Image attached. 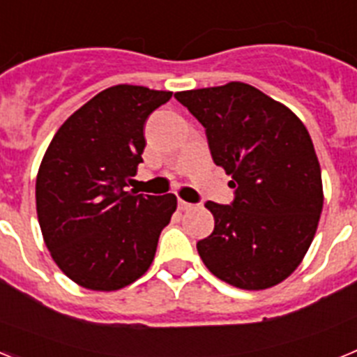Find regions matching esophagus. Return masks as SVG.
Listing matches in <instances>:
<instances>
[{
    "label": "esophagus",
    "instance_id": "obj_1",
    "mask_svg": "<svg viewBox=\"0 0 357 357\" xmlns=\"http://www.w3.org/2000/svg\"><path fill=\"white\" fill-rule=\"evenodd\" d=\"M191 207H193V204H189V202H184V200H181V198H178V209H181V211H189V209H191Z\"/></svg>",
    "mask_w": 357,
    "mask_h": 357
}]
</instances>
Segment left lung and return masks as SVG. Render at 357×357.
Masks as SVG:
<instances>
[{
	"label": "left lung",
	"instance_id": "left-lung-1",
	"mask_svg": "<svg viewBox=\"0 0 357 357\" xmlns=\"http://www.w3.org/2000/svg\"><path fill=\"white\" fill-rule=\"evenodd\" d=\"M206 128L211 155L230 175V206L207 202L213 234L197 243L218 279L266 289L295 272L317 232L324 191L313 141L282 103L243 82L176 93Z\"/></svg>",
	"mask_w": 357,
	"mask_h": 357
}]
</instances>
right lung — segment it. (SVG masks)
I'll list each match as a JSON object with an SVG mask.
<instances>
[{
  "instance_id": "right-lung-1",
  "label": "right lung",
  "mask_w": 357,
  "mask_h": 357,
  "mask_svg": "<svg viewBox=\"0 0 357 357\" xmlns=\"http://www.w3.org/2000/svg\"><path fill=\"white\" fill-rule=\"evenodd\" d=\"M169 91L114 85L69 116L44 153L36 182L44 243L82 288L114 291L150 268L175 195L125 191L143 162L144 123Z\"/></svg>"
}]
</instances>
